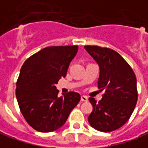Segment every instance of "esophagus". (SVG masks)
I'll use <instances>...</instances> for the list:
<instances>
[{"label": "esophagus", "mask_w": 148, "mask_h": 148, "mask_svg": "<svg viewBox=\"0 0 148 148\" xmlns=\"http://www.w3.org/2000/svg\"><path fill=\"white\" fill-rule=\"evenodd\" d=\"M81 100L83 101V102H86V101L88 100V98H87V96H86V95H82L81 96Z\"/></svg>", "instance_id": "34e87169"}]
</instances>
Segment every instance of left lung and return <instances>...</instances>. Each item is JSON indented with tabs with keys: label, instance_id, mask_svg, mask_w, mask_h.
Returning <instances> with one entry per match:
<instances>
[{
	"label": "left lung",
	"instance_id": "8db88e82",
	"mask_svg": "<svg viewBox=\"0 0 148 148\" xmlns=\"http://www.w3.org/2000/svg\"><path fill=\"white\" fill-rule=\"evenodd\" d=\"M87 53L98 64V87L105 90L96 103L89 98L93 110L88 116L89 124L102 132L121 127L129 120L137 103V81L131 67L120 54L110 49L85 46Z\"/></svg>",
	"mask_w": 148,
	"mask_h": 148
}]
</instances>
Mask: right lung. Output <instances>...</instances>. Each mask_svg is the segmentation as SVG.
I'll return each mask as SVG.
<instances>
[{
    "label": "right lung",
    "instance_id": "add662e5",
    "mask_svg": "<svg viewBox=\"0 0 148 148\" xmlns=\"http://www.w3.org/2000/svg\"><path fill=\"white\" fill-rule=\"evenodd\" d=\"M78 46H53L29 57L21 68L16 97L24 118L40 132H52L66 123L80 95L70 91L58 96L55 86L65 78Z\"/></svg>",
    "mask_w": 148,
    "mask_h": 148
}]
</instances>
